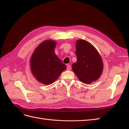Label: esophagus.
<instances>
[{
    "label": "esophagus",
    "instance_id": "esophagus-1",
    "mask_svg": "<svg viewBox=\"0 0 129 129\" xmlns=\"http://www.w3.org/2000/svg\"><path fill=\"white\" fill-rule=\"evenodd\" d=\"M71 66L68 65L67 66V70H71Z\"/></svg>",
    "mask_w": 129,
    "mask_h": 129
}]
</instances>
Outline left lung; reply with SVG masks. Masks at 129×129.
Segmentation results:
<instances>
[{
	"mask_svg": "<svg viewBox=\"0 0 129 129\" xmlns=\"http://www.w3.org/2000/svg\"><path fill=\"white\" fill-rule=\"evenodd\" d=\"M77 61L72 69L78 79L84 83L89 84L100 78L103 69L102 59L94 46L83 40L76 42Z\"/></svg>",
	"mask_w": 129,
	"mask_h": 129,
	"instance_id": "obj_1",
	"label": "left lung"
}]
</instances>
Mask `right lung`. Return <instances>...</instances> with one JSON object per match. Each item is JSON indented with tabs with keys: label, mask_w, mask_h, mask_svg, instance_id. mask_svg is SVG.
<instances>
[{
	"label": "right lung",
	"mask_w": 129,
	"mask_h": 129,
	"mask_svg": "<svg viewBox=\"0 0 129 129\" xmlns=\"http://www.w3.org/2000/svg\"><path fill=\"white\" fill-rule=\"evenodd\" d=\"M55 46L54 41H43L35 50L30 59L33 75L38 81L45 85L55 82L67 69L66 65L55 54Z\"/></svg>",
	"instance_id": "obj_1"
}]
</instances>
